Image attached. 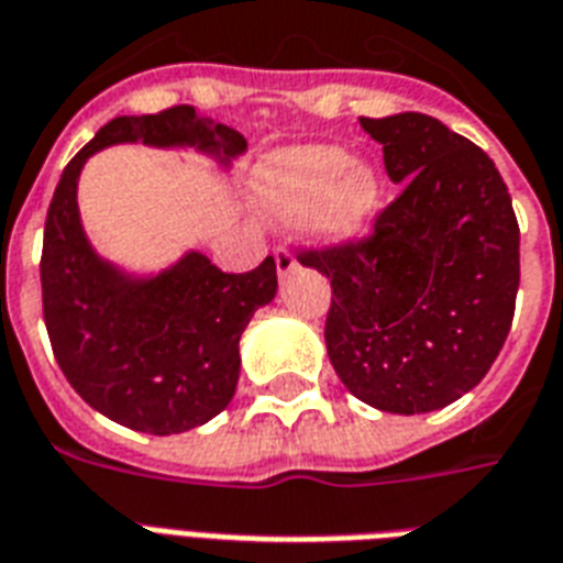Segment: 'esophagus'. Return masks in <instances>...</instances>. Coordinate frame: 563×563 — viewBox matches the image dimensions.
Wrapping results in <instances>:
<instances>
[{
	"label": "esophagus",
	"instance_id": "esophagus-1",
	"mask_svg": "<svg viewBox=\"0 0 563 563\" xmlns=\"http://www.w3.org/2000/svg\"><path fill=\"white\" fill-rule=\"evenodd\" d=\"M273 255H276L278 276H290V273H294V269H296L294 252L287 250V246H276V250H273Z\"/></svg>",
	"mask_w": 563,
	"mask_h": 563
}]
</instances>
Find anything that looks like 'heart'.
<instances>
[{
    "instance_id": "1",
    "label": "heart",
    "mask_w": 563,
    "mask_h": 563,
    "mask_svg": "<svg viewBox=\"0 0 563 563\" xmlns=\"http://www.w3.org/2000/svg\"><path fill=\"white\" fill-rule=\"evenodd\" d=\"M255 202L282 220H305L325 241L358 238L378 213L382 178L369 161L329 143L273 152L252 173Z\"/></svg>"
}]
</instances>
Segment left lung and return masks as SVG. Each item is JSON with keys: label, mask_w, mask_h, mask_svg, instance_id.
Segmentation results:
<instances>
[{"label": "left lung", "mask_w": 563, "mask_h": 563, "mask_svg": "<svg viewBox=\"0 0 563 563\" xmlns=\"http://www.w3.org/2000/svg\"><path fill=\"white\" fill-rule=\"evenodd\" d=\"M402 194L364 241L305 250L331 282L325 350L352 396L390 413L446 408L511 331L520 225L499 169L426 114L361 117Z\"/></svg>", "instance_id": "obj_1"}]
</instances>
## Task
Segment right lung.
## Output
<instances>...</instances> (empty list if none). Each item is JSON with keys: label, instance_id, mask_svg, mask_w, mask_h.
Masks as SVG:
<instances>
[{"label": "right lung", "instance_id": "add662e5", "mask_svg": "<svg viewBox=\"0 0 563 563\" xmlns=\"http://www.w3.org/2000/svg\"><path fill=\"white\" fill-rule=\"evenodd\" d=\"M114 143L155 150L190 146L229 167L246 152L241 132L176 104L161 114L117 117L69 161L43 232V320L52 352L76 394L125 429L178 434L232 402L241 376V334L276 296V261L222 273L202 252L132 276L96 255L78 217V176Z\"/></svg>", "mask_w": 563, "mask_h": 563}]
</instances>
